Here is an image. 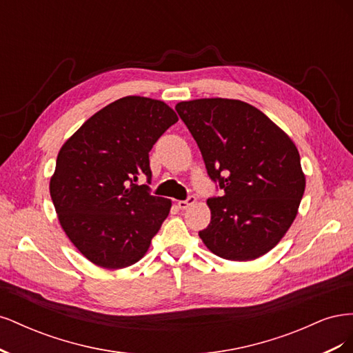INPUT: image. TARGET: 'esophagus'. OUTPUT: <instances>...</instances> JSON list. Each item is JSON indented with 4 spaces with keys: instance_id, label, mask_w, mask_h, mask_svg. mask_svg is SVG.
Segmentation results:
<instances>
[{
    "instance_id": "1",
    "label": "esophagus",
    "mask_w": 353,
    "mask_h": 353,
    "mask_svg": "<svg viewBox=\"0 0 353 353\" xmlns=\"http://www.w3.org/2000/svg\"><path fill=\"white\" fill-rule=\"evenodd\" d=\"M196 203V197L194 196H190L187 200H179L176 205H178V208L181 209V210H185L188 206H191V205H194Z\"/></svg>"
}]
</instances>
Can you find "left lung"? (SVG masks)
<instances>
[{
    "instance_id": "1",
    "label": "left lung",
    "mask_w": 353,
    "mask_h": 353,
    "mask_svg": "<svg viewBox=\"0 0 353 353\" xmlns=\"http://www.w3.org/2000/svg\"><path fill=\"white\" fill-rule=\"evenodd\" d=\"M196 140L209 176L223 190L208 199L210 223L199 232L219 258L258 259L285 236L305 193L297 147L252 104L199 99L175 105Z\"/></svg>"
}]
</instances>
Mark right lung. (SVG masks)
Returning a JSON list of instances; mask_svg holds the SVG:
<instances>
[{"mask_svg": "<svg viewBox=\"0 0 353 353\" xmlns=\"http://www.w3.org/2000/svg\"><path fill=\"white\" fill-rule=\"evenodd\" d=\"M176 113L160 100L128 95L92 114L61 145L50 194L59 222L85 258L105 270L140 261L172 201L148 193V153Z\"/></svg>", "mask_w": 353, "mask_h": 353, "instance_id": "add662e5", "label": "right lung"}]
</instances>
